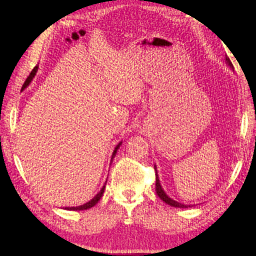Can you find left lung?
Here are the masks:
<instances>
[{"label": "left lung", "instance_id": "8db88e82", "mask_svg": "<svg viewBox=\"0 0 256 256\" xmlns=\"http://www.w3.org/2000/svg\"><path fill=\"white\" fill-rule=\"evenodd\" d=\"M226 62H227L229 66H230V68H234V66H232L230 60H229V57H227V56H226ZM154 170H156V166H154ZM156 194L159 196V198H160L162 201H164V202L166 203V204H168V206H175V208H192V206H185V204H182V203H180V202H178V201H175V200L170 198V196H168L164 192V190H163V189H162V187H161V185H160V182H159L158 174H156Z\"/></svg>", "mask_w": 256, "mask_h": 256}]
</instances>
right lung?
I'll list each match as a JSON object with an SVG mask.
<instances>
[{
  "instance_id": "add662e5",
  "label": "right lung",
  "mask_w": 256,
  "mask_h": 256,
  "mask_svg": "<svg viewBox=\"0 0 256 256\" xmlns=\"http://www.w3.org/2000/svg\"><path fill=\"white\" fill-rule=\"evenodd\" d=\"M36 70H38V66H36V67L32 69V71L30 72V74H29V76L26 78V81H24V85H22V90L24 88H26L29 85V83L32 81V78H34V76H36ZM120 145H121V142L119 144V145H118L116 147V149H114V154H112V158H111V161H112V159L114 158V156H116V150L119 149V147H120ZM104 187H106V184H104V186H102V188L100 189V192H98L93 199L92 200H90L88 202H86L85 203V204H83V206H71V208H64L66 210H70V211H81V210H88V208H92V206H94L96 203L100 200V198H102V194H104Z\"/></svg>"
}]
</instances>
